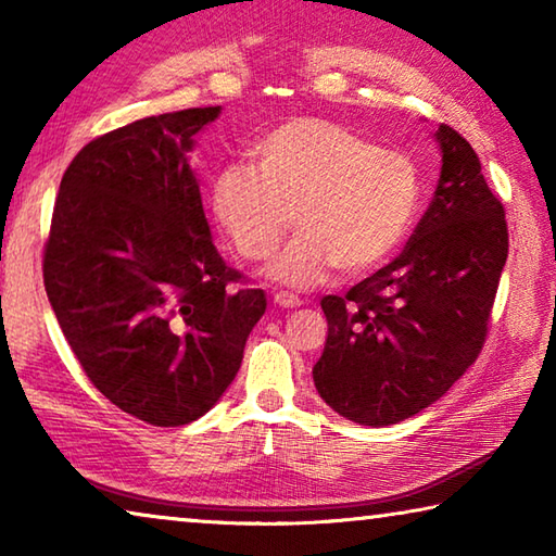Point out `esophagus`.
Wrapping results in <instances>:
<instances>
[{
    "mask_svg": "<svg viewBox=\"0 0 556 556\" xmlns=\"http://www.w3.org/2000/svg\"><path fill=\"white\" fill-rule=\"evenodd\" d=\"M275 304L281 306V308H296V306H301V299L294 296V294H289V291H277Z\"/></svg>",
    "mask_w": 556,
    "mask_h": 556,
    "instance_id": "obj_1",
    "label": "esophagus"
}]
</instances>
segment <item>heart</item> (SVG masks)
<instances>
[{"label": "heart", "mask_w": 556, "mask_h": 556, "mask_svg": "<svg viewBox=\"0 0 556 556\" xmlns=\"http://www.w3.org/2000/svg\"><path fill=\"white\" fill-rule=\"evenodd\" d=\"M255 168L228 164L211 184V211L244 260H267L291 220L299 232L267 275L314 287L338 267L363 275L407 240L421 205L417 164L338 122L296 117L252 144Z\"/></svg>", "instance_id": "obj_1"}]
</instances>
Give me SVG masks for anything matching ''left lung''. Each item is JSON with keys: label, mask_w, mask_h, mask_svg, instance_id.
Here are the masks:
<instances>
[{"label": "left lung", "mask_w": 556, "mask_h": 556, "mask_svg": "<svg viewBox=\"0 0 556 556\" xmlns=\"http://www.w3.org/2000/svg\"><path fill=\"white\" fill-rule=\"evenodd\" d=\"M441 174L407 248L345 296H324L321 400L363 427L409 419L481 353L507 260L503 203L456 129L439 125Z\"/></svg>", "instance_id": "8db88e82"}]
</instances>
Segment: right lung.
<instances>
[{
	"label": "right lung",
	"mask_w": 556,
	"mask_h": 556,
	"mask_svg": "<svg viewBox=\"0 0 556 556\" xmlns=\"http://www.w3.org/2000/svg\"><path fill=\"white\" fill-rule=\"evenodd\" d=\"M220 110L144 117L83 147L43 252L46 294L83 370L154 427L188 425L223 397L267 308L262 289L232 287L188 159Z\"/></svg>",
	"instance_id": "1"
}]
</instances>
